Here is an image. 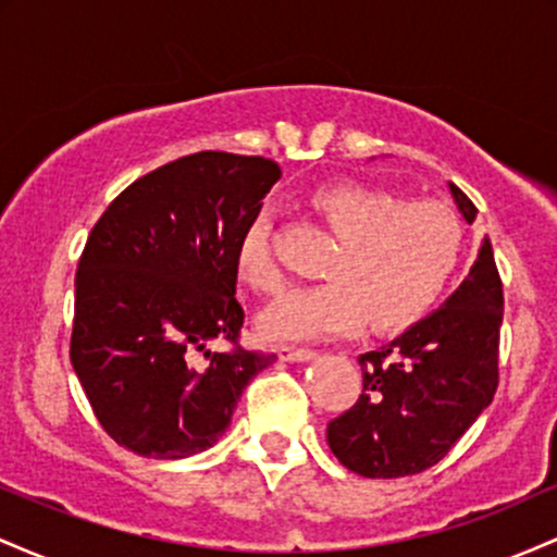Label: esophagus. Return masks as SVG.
Listing matches in <instances>:
<instances>
[{"label":"esophagus","mask_w":557,"mask_h":557,"mask_svg":"<svg viewBox=\"0 0 557 557\" xmlns=\"http://www.w3.org/2000/svg\"><path fill=\"white\" fill-rule=\"evenodd\" d=\"M277 356L283 361L300 363V361H311L317 354H314V350H309V348H293V345H283V348L277 350Z\"/></svg>","instance_id":"1"}]
</instances>
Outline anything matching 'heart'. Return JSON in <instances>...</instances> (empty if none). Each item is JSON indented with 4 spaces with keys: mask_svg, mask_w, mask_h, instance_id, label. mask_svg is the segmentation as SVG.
I'll use <instances>...</instances> for the list:
<instances>
[{
    "mask_svg": "<svg viewBox=\"0 0 557 557\" xmlns=\"http://www.w3.org/2000/svg\"><path fill=\"white\" fill-rule=\"evenodd\" d=\"M311 207L341 246L324 264L327 283L293 287L264 309L259 332L267 341H324L354 335L367 322L374 330H403L437 304L463 248V225L450 207L403 201L350 181L317 188ZM235 270L257 290L280 285L267 216L243 230Z\"/></svg>",
    "mask_w": 557,
    "mask_h": 557,
    "instance_id": "obj_1",
    "label": "heart"
}]
</instances>
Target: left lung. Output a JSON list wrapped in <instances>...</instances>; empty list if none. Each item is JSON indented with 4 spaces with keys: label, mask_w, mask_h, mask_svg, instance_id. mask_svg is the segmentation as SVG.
Instances as JSON below:
<instances>
[{
    "label": "left lung",
    "mask_w": 557,
    "mask_h": 557,
    "mask_svg": "<svg viewBox=\"0 0 557 557\" xmlns=\"http://www.w3.org/2000/svg\"><path fill=\"white\" fill-rule=\"evenodd\" d=\"M447 185L471 225L476 207ZM500 324L503 283L484 238L469 277L437 311L359 356L363 393L327 424L337 461L369 479L411 476L443 461L495 395Z\"/></svg>",
    "instance_id": "left-lung-1"
}]
</instances>
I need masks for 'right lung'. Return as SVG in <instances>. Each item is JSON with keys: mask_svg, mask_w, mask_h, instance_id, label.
<instances>
[{"mask_svg": "<svg viewBox=\"0 0 557 557\" xmlns=\"http://www.w3.org/2000/svg\"><path fill=\"white\" fill-rule=\"evenodd\" d=\"M277 181L272 159L198 151L127 185L88 235L70 361L99 424L131 453L175 461L212 447L277 359L209 350L238 341L235 251Z\"/></svg>", "mask_w": 557, "mask_h": 557, "instance_id": "add662e5", "label": "right lung"}]
</instances>
